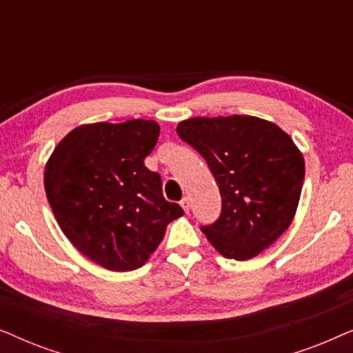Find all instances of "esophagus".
I'll return each instance as SVG.
<instances>
[{
	"mask_svg": "<svg viewBox=\"0 0 353 353\" xmlns=\"http://www.w3.org/2000/svg\"><path fill=\"white\" fill-rule=\"evenodd\" d=\"M180 205L183 207V210L186 212H190V209H191V202H190V197H183V201L180 202Z\"/></svg>",
	"mask_w": 353,
	"mask_h": 353,
	"instance_id": "34e87169",
	"label": "esophagus"
}]
</instances>
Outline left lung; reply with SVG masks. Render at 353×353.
I'll return each instance as SVG.
<instances>
[{
    "mask_svg": "<svg viewBox=\"0 0 353 353\" xmlns=\"http://www.w3.org/2000/svg\"><path fill=\"white\" fill-rule=\"evenodd\" d=\"M176 132L205 159L221 194L220 219L202 233L226 259L257 257L296 215L305 175L301 149L254 115L192 117Z\"/></svg>",
    "mask_w": 353,
    "mask_h": 353,
    "instance_id": "obj_1",
    "label": "left lung"
}]
</instances>
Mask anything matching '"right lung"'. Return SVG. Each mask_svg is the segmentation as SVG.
<instances>
[{
  "instance_id": "obj_1",
  "label": "right lung",
  "mask_w": 353,
  "mask_h": 353,
  "mask_svg": "<svg viewBox=\"0 0 353 353\" xmlns=\"http://www.w3.org/2000/svg\"><path fill=\"white\" fill-rule=\"evenodd\" d=\"M159 133L144 119L79 125L46 162V197L62 233L110 272L143 267L167 225L185 214L163 199L161 176L144 165Z\"/></svg>"
}]
</instances>
